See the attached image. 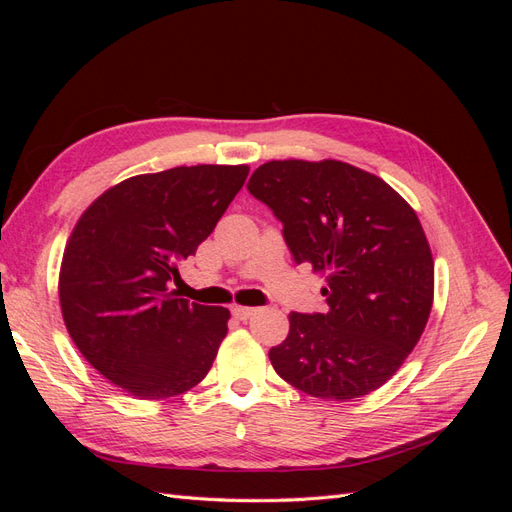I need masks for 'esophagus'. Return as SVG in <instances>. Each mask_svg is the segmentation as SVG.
I'll use <instances>...</instances> for the list:
<instances>
[{
    "label": "esophagus",
    "mask_w": 512,
    "mask_h": 512,
    "mask_svg": "<svg viewBox=\"0 0 512 512\" xmlns=\"http://www.w3.org/2000/svg\"><path fill=\"white\" fill-rule=\"evenodd\" d=\"M256 314V307H245V305H232V316L237 320H247Z\"/></svg>",
    "instance_id": "obj_1"
}]
</instances>
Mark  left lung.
<instances>
[{
    "label": "left lung",
    "mask_w": 512,
    "mask_h": 512,
    "mask_svg": "<svg viewBox=\"0 0 512 512\" xmlns=\"http://www.w3.org/2000/svg\"><path fill=\"white\" fill-rule=\"evenodd\" d=\"M284 224L297 260L327 277V314L288 316L269 350L294 389L348 401L391 380L433 305V258L414 209L389 183L339 160H271L247 183Z\"/></svg>",
    "instance_id": "1"
}]
</instances>
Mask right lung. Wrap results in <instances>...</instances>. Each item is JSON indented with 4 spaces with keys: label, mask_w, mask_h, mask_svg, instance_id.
Instances as JSON below:
<instances>
[{
    "label": "right lung",
    "mask_w": 512,
    "mask_h": 512,
    "mask_svg": "<svg viewBox=\"0 0 512 512\" xmlns=\"http://www.w3.org/2000/svg\"><path fill=\"white\" fill-rule=\"evenodd\" d=\"M250 166L198 164L108 188L76 222L59 269L72 342L138 399H168L203 380L230 312L168 288L243 188Z\"/></svg>",
    "instance_id": "right-lung-1"
}]
</instances>
